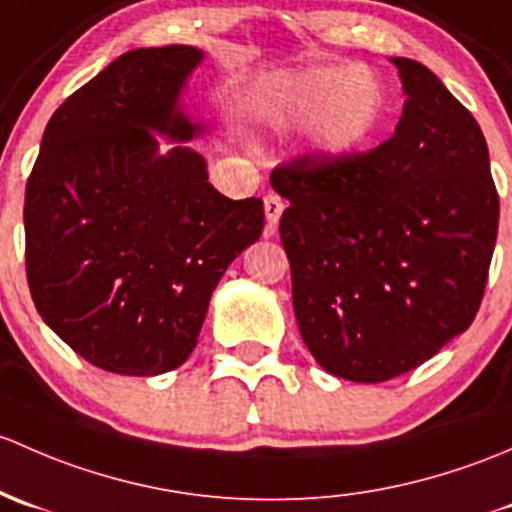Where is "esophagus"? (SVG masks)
I'll return each instance as SVG.
<instances>
[{
  "mask_svg": "<svg viewBox=\"0 0 512 512\" xmlns=\"http://www.w3.org/2000/svg\"><path fill=\"white\" fill-rule=\"evenodd\" d=\"M263 209H266V221H268L266 236H273L278 219H281L283 209H286V202H283L278 194H266V197H263Z\"/></svg>",
  "mask_w": 512,
  "mask_h": 512,
  "instance_id": "34e87169",
  "label": "esophagus"
}]
</instances>
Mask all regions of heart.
<instances>
[{
  "label": "heart",
  "instance_id": "obj_1",
  "mask_svg": "<svg viewBox=\"0 0 512 512\" xmlns=\"http://www.w3.org/2000/svg\"><path fill=\"white\" fill-rule=\"evenodd\" d=\"M382 88L350 68H313L276 88L268 100L273 123L315 120L313 152L323 160L347 155L367 140L382 113Z\"/></svg>",
  "mask_w": 512,
  "mask_h": 512
}]
</instances>
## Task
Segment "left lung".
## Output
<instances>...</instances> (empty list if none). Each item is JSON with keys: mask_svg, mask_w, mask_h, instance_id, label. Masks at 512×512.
Here are the masks:
<instances>
[{"mask_svg": "<svg viewBox=\"0 0 512 512\" xmlns=\"http://www.w3.org/2000/svg\"><path fill=\"white\" fill-rule=\"evenodd\" d=\"M392 63L407 96L392 138L271 172L288 199L281 241L303 342L325 372L362 384L416 370L468 330L498 236L476 118L419 61Z\"/></svg>", "mask_w": 512, "mask_h": 512, "instance_id": "8db88e82", "label": "left lung"}]
</instances>
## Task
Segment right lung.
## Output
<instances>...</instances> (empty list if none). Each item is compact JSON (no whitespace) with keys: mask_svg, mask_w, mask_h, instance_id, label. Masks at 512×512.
I'll use <instances>...</instances> for the list:
<instances>
[{"mask_svg":"<svg viewBox=\"0 0 512 512\" xmlns=\"http://www.w3.org/2000/svg\"><path fill=\"white\" fill-rule=\"evenodd\" d=\"M197 46L135 49L51 115L26 182V281L44 323L105 372L152 377L197 345L219 278L263 231V202L224 197L179 108Z\"/></svg>","mask_w":512,"mask_h":512,"instance_id":"add662e5","label":"right lung"}]
</instances>
